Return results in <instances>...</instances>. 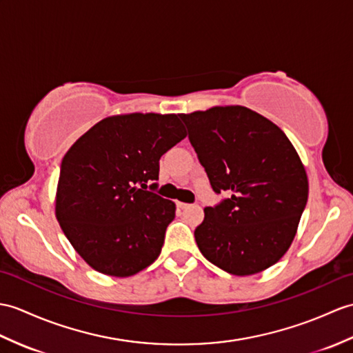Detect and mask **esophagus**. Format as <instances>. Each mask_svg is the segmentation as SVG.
<instances>
[{
  "label": "esophagus",
  "instance_id": "obj_1",
  "mask_svg": "<svg viewBox=\"0 0 353 353\" xmlns=\"http://www.w3.org/2000/svg\"><path fill=\"white\" fill-rule=\"evenodd\" d=\"M177 208H180V209H190V208H191V204L182 203V201H177Z\"/></svg>",
  "mask_w": 353,
  "mask_h": 353
}]
</instances>
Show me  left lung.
Listing matches in <instances>:
<instances>
[{"label": "left lung", "instance_id": "left-lung-1", "mask_svg": "<svg viewBox=\"0 0 353 353\" xmlns=\"http://www.w3.org/2000/svg\"><path fill=\"white\" fill-rule=\"evenodd\" d=\"M180 119L214 191L230 194L218 206L204 208L194 233L201 254L239 276L275 265L290 248L308 200L307 171L290 139L241 105Z\"/></svg>", "mask_w": 353, "mask_h": 353}]
</instances>
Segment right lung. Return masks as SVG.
Here are the masks:
<instances>
[{"label": "right lung", "mask_w": 353, "mask_h": 353, "mask_svg": "<svg viewBox=\"0 0 353 353\" xmlns=\"http://www.w3.org/2000/svg\"><path fill=\"white\" fill-rule=\"evenodd\" d=\"M186 137L176 114L110 116L81 135L61 161L55 216L94 270L125 278L159 257L176 204L150 191L159 159Z\"/></svg>", "instance_id": "add662e5"}]
</instances>
